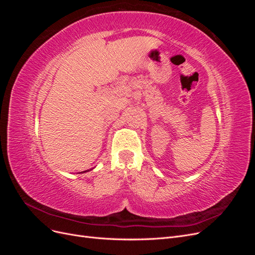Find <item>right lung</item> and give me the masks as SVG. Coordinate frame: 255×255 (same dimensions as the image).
Listing matches in <instances>:
<instances>
[{
    "label": "right lung",
    "instance_id": "right-lung-1",
    "mask_svg": "<svg viewBox=\"0 0 255 255\" xmlns=\"http://www.w3.org/2000/svg\"><path fill=\"white\" fill-rule=\"evenodd\" d=\"M84 172H87V170L86 171H83V172H80V173H84Z\"/></svg>",
    "mask_w": 255,
    "mask_h": 255
}]
</instances>
